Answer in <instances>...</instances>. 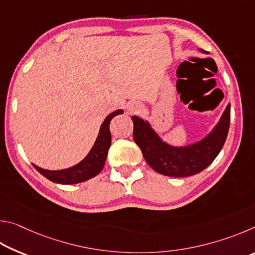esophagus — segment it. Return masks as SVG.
I'll use <instances>...</instances> for the list:
<instances>
[{
    "mask_svg": "<svg viewBox=\"0 0 255 255\" xmlns=\"http://www.w3.org/2000/svg\"><path fill=\"white\" fill-rule=\"evenodd\" d=\"M137 108L136 107H133V106H131L130 108H129V111H130L131 112V114H135V112H137Z\"/></svg>",
    "mask_w": 255,
    "mask_h": 255,
    "instance_id": "esophagus-1",
    "label": "esophagus"
}]
</instances>
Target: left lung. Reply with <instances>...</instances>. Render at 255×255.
Masks as SVG:
<instances>
[{"mask_svg": "<svg viewBox=\"0 0 255 255\" xmlns=\"http://www.w3.org/2000/svg\"><path fill=\"white\" fill-rule=\"evenodd\" d=\"M131 119L133 140L139 146L148 165L159 174L183 178L199 173L217 157L227 138L231 105L228 103L222 118L208 135L195 144L181 147L163 141L148 122L136 116H132Z\"/></svg>", "mask_w": 255, "mask_h": 255, "instance_id": "left-lung-1", "label": "left lung"}]
</instances>
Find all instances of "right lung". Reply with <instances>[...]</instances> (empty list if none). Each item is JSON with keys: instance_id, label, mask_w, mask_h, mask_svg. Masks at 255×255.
I'll return each instance as SVG.
<instances>
[{"instance_id": "right-lung-1", "label": "right lung", "mask_w": 255, "mask_h": 255, "mask_svg": "<svg viewBox=\"0 0 255 255\" xmlns=\"http://www.w3.org/2000/svg\"><path fill=\"white\" fill-rule=\"evenodd\" d=\"M124 114V110L119 109L110 114L102 123L100 131L97 137V140L92 146L91 150L86 155V157L76 165L68 167L65 170L50 171L34 165L36 170L50 181L60 184H75L93 178L102 171L105 166L108 150L111 145V133H110V122L117 115Z\"/></svg>"}]
</instances>
